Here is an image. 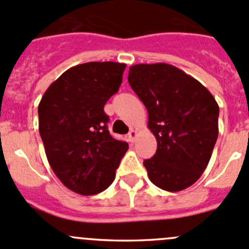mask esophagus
Listing matches in <instances>:
<instances>
[{
  "mask_svg": "<svg viewBox=\"0 0 249 249\" xmlns=\"http://www.w3.org/2000/svg\"><path fill=\"white\" fill-rule=\"evenodd\" d=\"M127 137H129L130 141L134 142L135 139H136V137H137V131H136V130H135V129L130 130V132H129V135H127Z\"/></svg>",
  "mask_w": 249,
  "mask_h": 249,
  "instance_id": "1",
  "label": "esophagus"
}]
</instances>
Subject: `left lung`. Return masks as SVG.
I'll return each mask as SVG.
<instances>
[{
    "label": "left lung",
    "mask_w": 249,
    "mask_h": 249,
    "mask_svg": "<svg viewBox=\"0 0 249 249\" xmlns=\"http://www.w3.org/2000/svg\"><path fill=\"white\" fill-rule=\"evenodd\" d=\"M148 112L157 152L143 161L152 183L169 192L194 185L206 170L219 134V106L191 75L166 63L135 64L127 76Z\"/></svg>",
    "instance_id": "left-lung-1"
}]
</instances>
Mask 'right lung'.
I'll return each mask as SVG.
<instances>
[{
    "label": "right lung",
    "instance_id": "obj_1",
    "mask_svg": "<svg viewBox=\"0 0 249 249\" xmlns=\"http://www.w3.org/2000/svg\"><path fill=\"white\" fill-rule=\"evenodd\" d=\"M126 64L89 62L64 71L38 103V131L53 173L83 196L100 194L115 178L129 148L110 136L103 107L118 92Z\"/></svg>",
    "mask_w": 249,
    "mask_h": 249
}]
</instances>
